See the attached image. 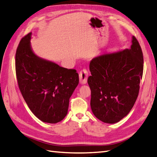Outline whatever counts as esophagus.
Returning <instances> with one entry per match:
<instances>
[{
    "label": "esophagus",
    "mask_w": 157,
    "mask_h": 157,
    "mask_svg": "<svg viewBox=\"0 0 157 157\" xmlns=\"http://www.w3.org/2000/svg\"><path fill=\"white\" fill-rule=\"evenodd\" d=\"M87 77H88V71L86 69H83L82 71H80L79 74L80 83L82 84H86L87 81Z\"/></svg>",
    "instance_id": "esophagus-1"
}]
</instances>
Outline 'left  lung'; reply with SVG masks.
Wrapping results in <instances>:
<instances>
[{
  "instance_id": "obj_1",
  "label": "left lung",
  "mask_w": 157,
  "mask_h": 157,
  "mask_svg": "<svg viewBox=\"0 0 157 157\" xmlns=\"http://www.w3.org/2000/svg\"><path fill=\"white\" fill-rule=\"evenodd\" d=\"M90 70L92 112L104 123L119 122L129 113L139 95L143 56L137 40L132 37L129 49L93 58Z\"/></svg>"
}]
</instances>
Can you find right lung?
I'll return each instance as SVG.
<instances>
[{
    "instance_id": "1",
    "label": "right lung",
    "mask_w": 157,
    "mask_h": 157,
    "mask_svg": "<svg viewBox=\"0 0 157 157\" xmlns=\"http://www.w3.org/2000/svg\"><path fill=\"white\" fill-rule=\"evenodd\" d=\"M32 33L23 37L16 52V74L20 91L34 115L42 121L56 123L67 113L70 98L79 83L75 70L36 55Z\"/></svg>"
}]
</instances>
